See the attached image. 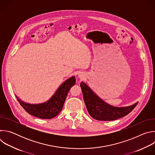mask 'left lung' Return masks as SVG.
<instances>
[{"instance_id":"obj_1","label":"left lung","mask_w":155,"mask_h":155,"mask_svg":"<svg viewBox=\"0 0 155 155\" xmlns=\"http://www.w3.org/2000/svg\"><path fill=\"white\" fill-rule=\"evenodd\" d=\"M80 86L84 101L89 114L95 120L99 121H112L125 117L129 114L138 102L126 107H116L104 102L84 83Z\"/></svg>"}]
</instances>
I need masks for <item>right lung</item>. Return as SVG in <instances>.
<instances>
[{
	"label": "right lung",
	"instance_id": "obj_1",
	"mask_svg": "<svg viewBox=\"0 0 155 155\" xmlns=\"http://www.w3.org/2000/svg\"><path fill=\"white\" fill-rule=\"evenodd\" d=\"M75 81L74 76L69 78L59 86L48 101L43 104H29L21 101L18 97L16 98L22 107L30 115L41 119H51L61 112L68 94Z\"/></svg>",
	"mask_w": 155,
	"mask_h": 155
}]
</instances>
